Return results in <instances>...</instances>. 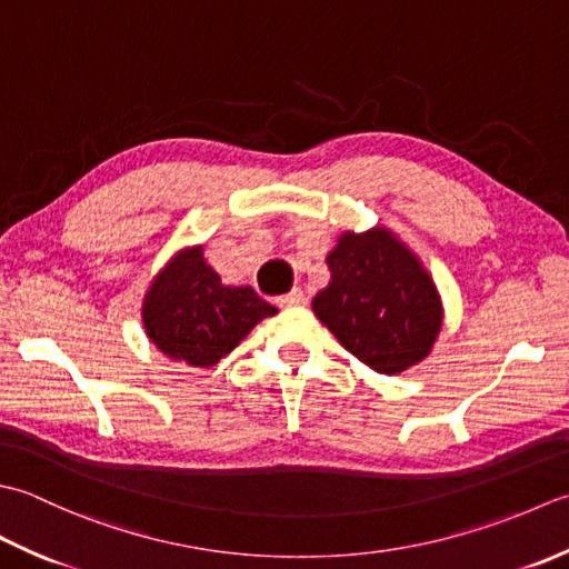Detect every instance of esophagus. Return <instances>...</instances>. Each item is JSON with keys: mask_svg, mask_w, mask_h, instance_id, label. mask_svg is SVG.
I'll return each mask as SVG.
<instances>
[{"mask_svg": "<svg viewBox=\"0 0 569 569\" xmlns=\"http://www.w3.org/2000/svg\"><path fill=\"white\" fill-rule=\"evenodd\" d=\"M277 305L280 307H297V305H305V292L301 289H292V292H287L282 297H277Z\"/></svg>", "mask_w": 569, "mask_h": 569, "instance_id": "esophagus-1", "label": "esophagus"}]
</instances>
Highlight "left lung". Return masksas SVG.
Returning <instances> with one entry per match:
<instances>
[{"label":"left lung","mask_w":569,"mask_h":569,"mask_svg":"<svg viewBox=\"0 0 569 569\" xmlns=\"http://www.w3.org/2000/svg\"><path fill=\"white\" fill-rule=\"evenodd\" d=\"M327 262L331 282L311 309L346 351L386 376L430 353L442 301L422 262L390 230L343 233Z\"/></svg>","instance_id":"1"}]
</instances>
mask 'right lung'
<instances>
[{"label":"right lung","instance_id":"right-lung-1","mask_svg":"<svg viewBox=\"0 0 569 569\" xmlns=\"http://www.w3.org/2000/svg\"><path fill=\"white\" fill-rule=\"evenodd\" d=\"M277 309L252 287L220 282L203 248L179 252L144 297L147 336L161 353L191 366H213Z\"/></svg>","mask_w":569,"mask_h":569}]
</instances>
